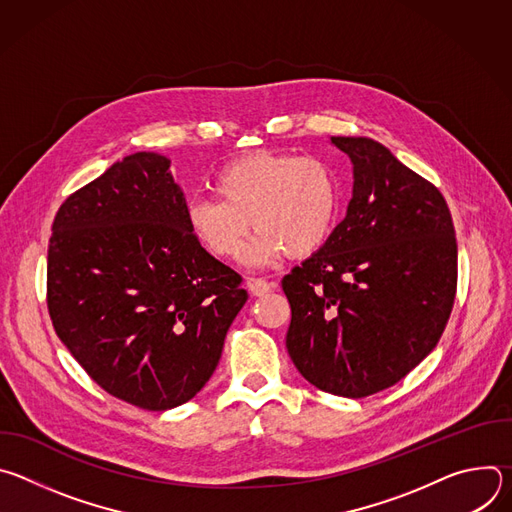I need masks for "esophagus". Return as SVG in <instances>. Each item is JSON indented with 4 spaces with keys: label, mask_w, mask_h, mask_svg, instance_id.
I'll return each instance as SVG.
<instances>
[{
    "label": "esophagus",
    "mask_w": 512,
    "mask_h": 512,
    "mask_svg": "<svg viewBox=\"0 0 512 512\" xmlns=\"http://www.w3.org/2000/svg\"><path fill=\"white\" fill-rule=\"evenodd\" d=\"M247 287H249V291H251L253 296H265V294H269V291H271L273 283H269V281H265L261 277H253V279H249Z\"/></svg>",
    "instance_id": "34e87169"
}]
</instances>
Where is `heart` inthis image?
I'll use <instances>...</instances> for the list:
<instances>
[{
  "instance_id": "heart-1",
  "label": "heart",
  "mask_w": 512,
  "mask_h": 512,
  "mask_svg": "<svg viewBox=\"0 0 512 512\" xmlns=\"http://www.w3.org/2000/svg\"><path fill=\"white\" fill-rule=\"evenodd\" d=\"M214 192L216 198L188 204L192 235L212 255L233 259L253 225L257 235L247 259L255 265L273 263L283 253L306 257L322 249L340 208L338 174L316 156H243L216 176Z\"/></svg>"
}]
</instances>
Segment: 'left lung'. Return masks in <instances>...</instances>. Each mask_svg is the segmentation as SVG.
I'll use <instances>...</instances> for the list:
<instances>
[{
    "mask_svg": "<svg viewBox=\"0 0 512 512\" xmlns=\"http://www.w3.org/2000/svg\"><path fill=\"white\" fill-rule=\"evenodd\" d=\"M354 166L344 221L281 279L287 352L320 391L360 399L409 375L442 338L458 285L446 198L369 137H332Z\"/></svg>",
    "mask_w": 512,
    "mask_h": 512,
    "instance_id": "8db88e82",
    "label": "left lung"
}]
</instances>
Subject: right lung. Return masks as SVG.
<instances>
[{
	"label": "right lung",
	"mask_w": 512,
	"mask_h": 512,
	"mask_svg": "<svg viewBox=\"0 0 512 512\" xmlns=\"http://www.w3.org/2000/svg\"><path fill=\"white\" fill-rule=\"evenodd\" d=\"M170 160L137 152L72 192L48 243L52 326L87 375L145 411L190 401L247 302L186 223Z\"/></svg>",
	"instance_id": "obj_1"
}]
</instances>
